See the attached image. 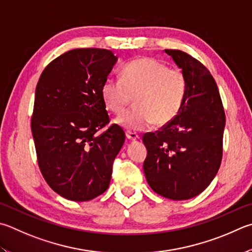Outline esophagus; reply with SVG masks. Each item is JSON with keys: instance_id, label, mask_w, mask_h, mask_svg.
Returning a JSON list of instances; mask_svg holds the SVG:
<instances>
[{"instance_id": "1", "label": "esophagus", "mask_w": 252, "mask_h": 252, "mask_svg": "<svg viewBox=\"0 0 252 252\" xmlns=\"http://www.w3.org/2000/svg\"><path fill=\"white\" fill-rule=\"evenodd\" d=\"M126 139H129L130 141H136V140L140 139V136L136 134L135 132H131V131H126Z\"/></svg>"}]
</instances>
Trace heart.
<instances>
[{
  "label": "heart",
  "mask_w": 252,
  "mask_h": 252,
  "mask_svg": "<svg viewBox=\"0 0 252 252\" xmlns=\"http://www.w3.org/2000/svg\"><path fill=\"white\" fill-rule=\"evenodd\" d=\"M187 78L177 68L152 57L134 59L123 67L121 78H107L101 97L109 111L121 114L135 97L136 108L123 114L118 125L131 131H141L155 122L166 126L184 107Z\"/></svg>",
  "instance_id": "1"
}]
</instances>
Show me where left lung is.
Returning <instances> with one entry per match:
<instances>
[{
  "label": "left lung",
  "mask_w": 252,
  "mask_h": 252,
  "mask_svg": "<svg viewBox=\"0 0 252 252\" xmlns=\"http://www.w3.org/2000/svg\"><path fill=\"white\" fill-rule=\"evenodd\" d=\"M187 78L180 114L157 132L143 135V170L155 193L173 200L199 195L219 170L226 125L220 94L209 70L182 50L165 49Z\"/></svg>",
  "instance_id": "obj_1"
}]
</instances>
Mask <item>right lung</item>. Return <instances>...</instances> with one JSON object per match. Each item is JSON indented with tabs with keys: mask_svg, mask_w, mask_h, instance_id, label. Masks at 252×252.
I'll return each instance as SVG.
<instances>
[{
	"mask_svg": "<svg viewBox=\"0 0 252 252\" xmlns=\"http://www.w3.org/2000/svg\"><path fill=\"white\" fill-rule=\"evenodd\" d=\"M118 57L111 50L76 48L54 59L36 86L32 117L36 154L45 181L63 198L87 202L110 184L112 164L126 140L101 97Z\"/></svg>",
	"mask_w": 252,
	"mask_h": 252,
	"instance_id": "add662e5",
	"label": "right lung"
}]
</instances>
